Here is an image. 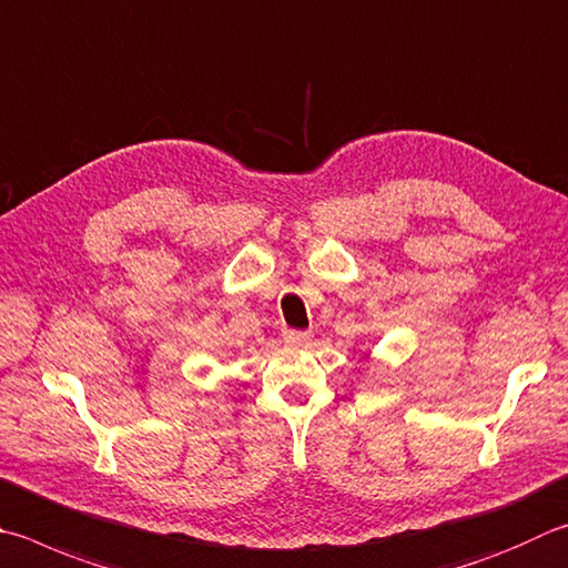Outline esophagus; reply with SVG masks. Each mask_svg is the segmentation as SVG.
Here are the masks:
<instances>
[{
  "label": "esophagus",
  "instance_id": "obj_1",
  "mask_svg": "<svg viewBox=\"0 0 568 568\" xmlns=\"http://www.w3.org/2000/svg\"><path fill=\"white\" fill-rule=\"evenodd\" d=\"M283 339H285V343H293V345H307V343H311V333H303V329L285 327V329H283Z\"/></svg>",
  "mask_w": 568,
  "mask_h": 568
}]
</instances>
